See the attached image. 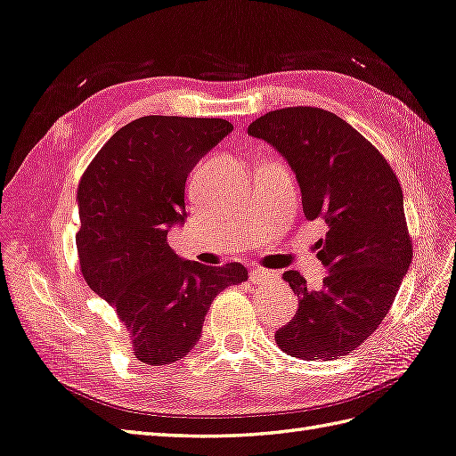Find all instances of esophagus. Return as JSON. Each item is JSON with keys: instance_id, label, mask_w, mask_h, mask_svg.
I'll return each mask as SVG.
<instances>
[{"instance_id": "1", "label": "esophagus", "mask_w": 456, "mask_h": 456, "mask_svg": "<svg viewBox=\"0 0 456 456\" xmlns=\"http://www.w3.org/2000/svg\"><path fill=\"white\" fill-rule=\"evenodd\" d=\"M272 276H273V272H270V270H264V268L250 270V281L252 283H264V281H268Z\"/></svg>"}]
</instances>
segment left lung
Listing matches in <instances>:
<instances>
[{"label": "left lung", "mask_w": 456, "mask_h": 456, "mask_svg": "<svg viewBox=\"0 0 456 456\" xmlns=\"http://www.w3.org/2000/svg\"><path fill=\"white\" fill-rule=\"evenodd\" d=\"M248 134L288 159L305 217L328 225L316 242V256L328 268L322 288L309 289L295 270L283 273L299 309L276 332V344L306 362L352 354L383 322L414 254L393 167L340 116L322 109L272 110Z\"/></svg>", "instance_id": "1"}]
</instances>
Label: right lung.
<instances>
[{
  "instance_id": "right-lung-1",
  "label": "right lung",
  "mask_w": 456,
  "mask_h": 456,
  "mask_svg": "<svg viewBox=\"0 0 456 456\" xmlns=\"http://www.w3.org/2000/svg\"><path fill=\"white\" fill-rule=\"evenodd\" d=\"M231 130L224 118L143 116L116 132L79 180L81 273L128 328L142 363L183 359L217 293L248 278L239 262L204 266L167 242L186 217L190 171Z\"/></svg>"
}]
</instances>
